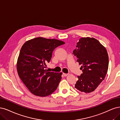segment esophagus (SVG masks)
<instances>
[{
    "label": "esophagus",
    "instance_id": "obj_1",
    "mask_svg": "<svg viewBox=\"0 0 120 120\" xmlns=\"http://www.w3.org/2000/svg\"><path fill=\"white\" fill-rule=\"evenodd\" d=\"M63 76H64V77H66V76L68 75V74H66V73H63Z\"/></svg>",
    "mask_w": 120,
    "mask_h": 120
}]
</instances>
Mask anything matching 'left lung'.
Instances as JSON below:
<instances>
[{"label": "left lung", "instance_id": "1", "mask_svg": "<svg viewBox=\"0 0 120 120\" xmlns=\"http://www.w3.org/2000/svg\"><path fill=\"white\" fill-rule=\"evenodd\" d=\"M73 54L83 72L78 76L75 88L86 93L94 91L108 71L109 57L106 48L94 38L83 37L79 40Z\"/></svg>", "mask_w": 120, "mask_h": 120}]
</instances>
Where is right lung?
Returning <instances> with one entry per match:
<instances>
[{"label": "right lung", "instance_id": "1", "mask_svg": "<svg viewBox=\"0 0 120 120\" xmlns=\"http://www.w3.org/2000/svg\"><path fill=\"white\" fill-rule=\"evenodd\" d=\"M64 44L55 39L37 37L26 41L22 46L17 60V72L34 95L46 97L56 90L62 73L48 72L45 66L51 60L53 50Z\"/></svg>", "mask_w": 120, "mask_h": 120}]
</instances>
